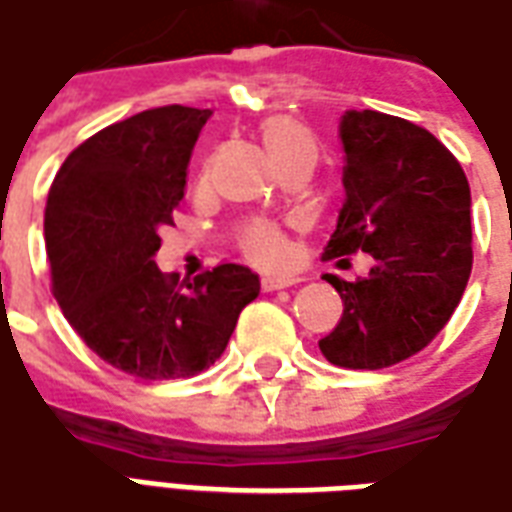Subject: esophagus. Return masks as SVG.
Instances as JSON below:
<instances>
[{
	"label": "esophagus",
	"mask_w": 512,
	"mask_h": 512,
	"mask_svg": "<svg viewBox=\"0 0 512 512\" xmlns=\"http://www.w3.org/2000/svg\"><path fill=\"white\" fill-rule=\"evenodd\" d=\"M299 278H286V275H264L261 278V288L264 291H278V288H288V286H297Z\"/></svg>",
	"instance_id": "1"
}]
</instances>
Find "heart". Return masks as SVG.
<instances>
[{
    "label": "heart",
    "mask_w": 512,
    "mask_h": 512,
    "mask_svg": "<svg viewBox=\"0 0 512 512\" xmlns=\"http://www.w3.org/2000/svg\"><path fill=\"white\" fill-rule=\"evenodd\" d=\"M259 134L275 164L294 159V156H305V159L313 161L318 156V140H315L313 129L302 124L299 118H291V115L264 118L259 124ZM242 248L253 261L267 264V267L283 264L288 256L286 237L275 226H253V229H248V234L242 237Z\"/></svg>",
    "instance_id": "heart-1"
}]
</instances>
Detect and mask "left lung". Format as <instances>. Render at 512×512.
I'll return each mask as SVG.
<instances>
[{
  "label": "left lung",
  "instance_id": "8db88e82",
  "mask_svg": "<svg viewBox=\"0 0 512 512\" xmlns=\"http://www.w3.org/2000/svg\"><path fill=\"white\" fill-rule=\"evenodd\" d=\"M345 202L326 259L375 264L356 283L326 275L343 318L318 348L348 370H383L424 351L453 315L472 272L470 183L432 132L378 110L340 118ZM348 261V259H340Z\"/></svg>",
  "mask_w": 512,
  "mask_h": 512
}]
</instances>
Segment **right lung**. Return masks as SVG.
I'll return each instance as SVG.
<instances>
[{"label": "right lung", "mask_w": 512, "mask_h": 512, "mask_svg": "<svg viewBox=\"0 0 512 512\" xmlns=\"http://www.w3.org/2000/svg\"><path fill=\"white\" fill-rule=\"evenodd\" d=\"M210 110L167 105L107 126L69 153L45 205L53 297L91 351L142 380L207 370L259 275L242 264L183 280L156 267Z\"/></svg>", "instance_id": "add662e5"}]
</instances>
